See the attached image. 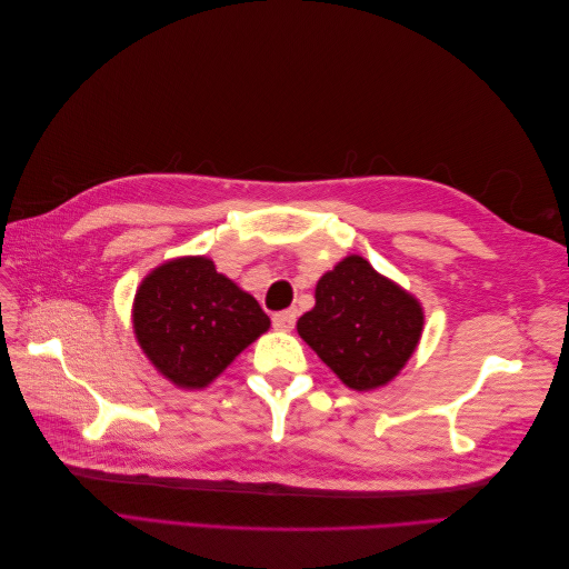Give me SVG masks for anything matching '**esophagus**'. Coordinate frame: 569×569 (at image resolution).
<instances>
[{"label": "esophagus", "instance_id": "1", "mask_svg": "<svg viewBox=\"0 0 569 569\" xmlns=\"http://www.w3.org/2000/svg\"><path fill=\"white\" fill-rule=\"evenodd\" d=\"M295 322H297V308H287V311L272 316V327L280 332H289L291 327H295Z\"/></svg>", "mask_w": 569, "mask_h": 569}]
</instances>
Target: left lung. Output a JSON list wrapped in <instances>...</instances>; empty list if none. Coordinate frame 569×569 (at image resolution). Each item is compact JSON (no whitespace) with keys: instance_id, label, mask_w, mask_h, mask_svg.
Segmentation results:
<instances>
[{"instance_id":"obj_1","label":"left lung","mask_w":569,"mask_h":569,"mask_svg":"<svg viewBox=\"0 0 569 569\" xmlns=\"http://www.w3.org/2000/svg\"><path fill=\"white\" fill-rule=\"evenodd\" d=\"M422 325L416 297L366 258L347 256L318 280L316 306L299 318L297 330L343 385L370 391L401 372Z\"/></svg>"}]
</instances>
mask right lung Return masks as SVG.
Instances as JSON below:
<instances>
[{
	"mask_svg": "<svg viewBox=\"0 0 569 569\" xmlns=\"http://www.w3.org/2000/svg\"><path fill=\"white\" fill-rule=\"evenodd\" d=\"M132 327L166 380L203 389L268 330L270 318L251 295L216 270L211 258L184 256L142 280Z\"/></svg>",
	"mask_w": 569,
	"mask_h": 569,
	"instance_id": "1",
	"label": "right lung"
}]
</instances>
